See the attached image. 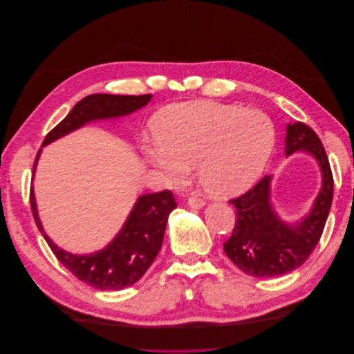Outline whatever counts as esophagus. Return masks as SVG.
<instances>
[{"instance_id": "34e87169", "label": "esophagus", "mask_w": 354, "mask_h": 354, "mask_svg": "<svg viewBox=\"0 0 354 354\" xmlns=\"http://www.w3.org/2000/svg\"><path fill=\"white\" fill-rule=\"evenodd\" d=\"M187 203H189L190 207H194V208H202L203 205H205V202H203V199H201L198 196H190Z\"/></svg>"}]
</instances>
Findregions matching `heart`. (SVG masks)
<instances>
[{
  "label": "heart",
  "mask_w": 354,
  "mask_h": 354,
  "mask_svg": "<svg viewBox=\"0 0 354 354\" xmlns=\"http://www.w3.org/2000/svg\"><path fill=\"white\" fill-rule=\"evenodd\" d=\"M158 142L146 155L171 185H183L198 164L202 189L229 198L251 187L269 160L274 125L263 112L238 106L192 102L171 106L156 118Z\"/></svg>",
  "instance_id": "obj_1"
}]
</instances>
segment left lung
Returning <instances> with one entry per match:
<instances>
[{"label":"left lung","instance_id":"obj_1","mask_svg":"<svg viewBox=\"0 0 354 354\" xmlns=\"http://www.w3.org/2000/svg\"><path fill=\"white\" fill-rule=\"evenodd\" d=\"M285 153L304 151L313 155L322 171V189L308 216L295 226L277 218L270 203V176L243 195L230 199L236 208V223L224 252L242 272L257 277H276L298 269L316 248L324 233L334 196V177L319 136L297 121L288 124Z\"/></svg>","mask_w":354,"mask_h":354}]
</instances>
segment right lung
I'll return each mask as SVG.
<instances>
[{
  "mask_svg": "<svg viewBox=\"0 0 354 354\" xmlns=\"http://www.w3.org/2000/svg\"><path fill=\"white\" fill-rule=\"evenodd\" d=\"M152 99V94L118 95L91 94L73 106L65 120L60 121L46 136L42 146L56 138L77 130L85 122L104 118L128 115L143 108ZM41 149L37 153L34 171ZM30 209L42 236L47 241L56 259L80 281L102 291H116L136 283L146 273L162 246L165 226L169 212L177 203L171 190L147 194L138 198L130 217L120 234L104 250L90 255H73L59 248L47 236L38 218L34 190L30 189Z\"/></svg>",
  "mask_w": 354,
  "mask_h": 354,
  "instance_id": "obj_1",
  "label": "right lung"
}]
</instances>
